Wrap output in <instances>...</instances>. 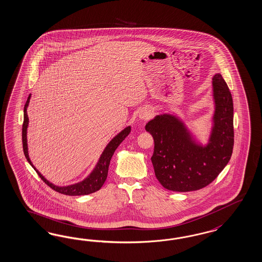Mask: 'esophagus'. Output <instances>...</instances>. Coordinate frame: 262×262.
<instances>
[{
    "label": "esophagus",
    "mask_w": 262,
    "mask_h": 262,
    "mask_svg": "<svg viewBox=\"0 0 262 262\" xmlns=\"http://www.w3.org/2000/svg\"><path fill=\"white\" fill-rule=\"evenodd\" d=\"M140 117H141V118H144V119H146V118H148V117H149V116H148V114H146V113H144V114H142V115H141Z\"/></svg>",
    "instance_id": "esophagus-1"
}]
</instances>
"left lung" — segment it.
<instances>
[{
    "mask_svg": "<svg viewBox=\"0 0 262 262\" xmlns=\"http://www.w3.org/2000/svg\"><path fill=\"white\" fill-rule=\"evenodd\" d=\"M212 80L215 113L206 146L196 144L174 116H156L145 125L154 139L151 162L155 176L170 191L190 192L209 185L231 157L234 144L231 93L221 74Z\"/></svg>",
    "mask_w": 262,
    "mask_h": 262,
    "instance_id": "left-lung-1",
    "label": "left lung"
}]
</instances>
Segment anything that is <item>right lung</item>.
<instances>
[{
  "mask_svg": "<svg viewBox=\"0 0 262 262\" xmlns=\"http://www.w3.org/2000/svg\"><path fill=\"white\" fill-rule=\"evenodd\" d=\"M30 98H31V94L29 95L27 102H26L25 107H24V121H23V126H22L23 150H24V154H25L27 161L32 165V167L37 172L39 178H41L47 185L51 187L53 190H55L56 192L59 193V194H68V195H84V194H92V193L98 191L104 184V182L107 178V176H108V169H109L111 158H112L114 152L116 151V149L118 148V145L121 144V142L126 138L127 136L129 135V133L131 132V127H126L124 130H122L119 134L116 136L111 141L108 145L106 146V148L104 149L103 153H102L101 157L98 161L95 169H93V172L84 180H83L82 182L73 184V185L59 187V186L52 184L46 178H44L42 174L34 168V165L32 164V162L30 160L29 154H28L27 128H28V124H29V118H28V114H27V107L29 105Z\"/></svg>",
  "mask_w": 262,
  "mask_h": 262,
  "instance_id": "right-lung-1",
  "label": "right lung"
}]
</instances>
